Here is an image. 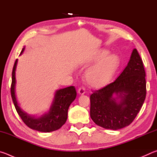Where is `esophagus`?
Segmentation results:
<instances>
[{"label": "esophagus", "instance_id": "34e87169", "mask_svg": "<svg viewBox=\"0 0 157 157\" xmlns=\"http://www.w3.org/2000/svg\"><path fill=\"white\" fill-rule=\"evenodd\" d=\"M78 94L79 95H84L85 94V89L84 87H81L78 89Z\"/></svg>", "mask_w": 157, "mask_h": 157}]
</instances>
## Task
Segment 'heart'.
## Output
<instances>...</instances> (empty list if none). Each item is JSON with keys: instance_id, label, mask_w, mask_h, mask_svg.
I'll return each mask as SVG.
<instances>
[{"instance_id": "1", "label": "heart", "mask_w": 157, "mask_h": 157, "mask_svg": "<svg viewBox=\"0 0 157 157\" xmlns=\"http://www.w3.org/2000/svg\"><path fill=\"white\" fill-rule=\"evenodd\" d=\"M109 53L108 50H101L85 63L86 67L93 66L85 75L87 83L93 88L100 89L107 85L120 66L118 55Z\"/></svg>"}]
</instances>
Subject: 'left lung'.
<instances>
[{
    "instance_id": "obj_1",
    "label": "left lung",
    "mask_w": 157,
    "mask_h": 157,
    "mask_svg": "<svg viewBox=\"0 0 157 157\" xmlns=\"http://www.w3.org/2000/svg\"><path fill=\"white\" fill-rule=\"evenodd\" d=\"M146 95L144 66L137 50L115 81L90 96V116L97 125L118 130L128 126L142 107Z\"/></svg>"
}]
</instances>
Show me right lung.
Segmentation results:
<instances>
[{
	"label": "right lung",
	"instance_id": "1",
	"mask_svg": "<svg viewBox=\"0 0 157 157\" xmlns=\"http://www.w3.org/2000/svg\"><path fill=\"white\" fill-rule=\"evenodd\" d=\"M24 50L25 47L21 50L20 55L23 54ZM17 63L18 59L16 60L12 70L11 95L18 114L26 125L36 131L50 132L59 129L67 120L69 106L77 96L75 87L71 86L57 90L48 111L41 116L30 115L21 109L16 94V70Z\"/></svg>",
	"mask_w": 157,
	"mask_h": 157
}]
</instances>
